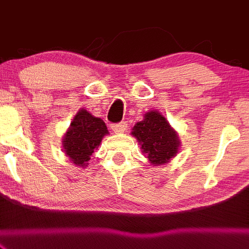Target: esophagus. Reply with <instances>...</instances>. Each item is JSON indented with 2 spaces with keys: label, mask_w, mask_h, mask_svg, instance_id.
Masks as SVG:
<instances>
[{
  "label": "esophagus",
  "mask_w": 249,
  "mask_h": 249,
  "mask_svg": "<svg viewBox=\"0 0 249 249\" xmlns=\"http://www.w3.org/2000/svg\"><path fill=\"white\" fill-rule=\"evenodd\" d=\"M125 129H127V124H125V121H122V122H120V124H114L113 125V131L115 134L124 133Z\"/></svg>",
  "instance_id": "1"
}]
</instances>
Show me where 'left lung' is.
Instances as JSON below:
<instances>
[{"label": "left lung", "instance_id": "8db88e82", "mask_svg": "<svg viewBox=\"0 0 249 249\" xmlns=\"http://www.w3.org/2000/svg\"><path fill=\"white\" fill-rule=\"evenodd\" d=\"M131 135L141 145L142 153L154 166L164 165L178 154L180 140L177 131L159 110H149L142 121L131 129Z\"/></svg>", "mask_w": 249, "mask_h": 249}]
</instances>
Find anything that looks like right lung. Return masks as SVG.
Segmentation results:
<instances>
[{
    "mask_svg": "<svg viewBox=\"0 0 249 249\" xmlns=\"http://www.w3.org/2000/svg\"><path fill=\"white\" fill-rule=\"evenodd\" d=\"M109 131L104 120L80 108L63 136V150L74 165L86 168L90 156Z\"/></svg>",
    "mask_w": 249,
    "mask_h": 249,
    "instance_id": "right-lung-1",
    "label": "right lung"
}]
</instances>
